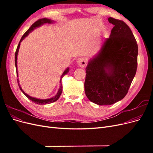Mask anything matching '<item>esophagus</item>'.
Wrapping results in <instances>:
<instances>
[{"mask_svg":"<svg viewBox=\"0 0 153 153\" xmlns=\"http://www.w3.org/2000/svg\"><path fill=\"white\" fill-rule=\"evenodd\" d=\"M77 64L79 65L80 67L84 68L86 66L87 59L85 57H79L77 59Z\"/></svg>","mask_w":153,"mask_h":153,"instance_id":"obj_1","label":"esophagus"}]
</instances>
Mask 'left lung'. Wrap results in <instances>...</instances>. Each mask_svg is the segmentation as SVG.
Returning <instances> with one entry per match:
<instances>
[{
    "mask_svg": "<svg viewBox=\"0 0 153 153\" xmlns=\"http://www.w3.org/2000/svg\"><path fill=\"white\" fill-rule=\"evenodd\" d=\"M108 22L114 25L109 38L85 68V94L99 105H112L123 99L137 69L138 45L130 28L112 17Z\"/></svg>",
    "mask_w": 153,
    "mask_h": 153,
    "instance_id": "obj_1",
    "label": "left lung"
}]
</instances>
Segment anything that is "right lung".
<instances>
[{
  "mask_svg": "<svg viewBox=\"0 0 153 153\" xmlns=\"http://www.w3.org/2000/svg\"><path fill=\"white\" fill-rule=\"evenodd\" d=\"M52 20H50L49 19H47V18H41V19H39L38 20H37L36 22H34V24L31 25V27H30V28L25 32V34L22 36V38H21V39L20 41V42H19V43H18V45L16 50V52H15V66H16V70H17V55H18V50H19L20 46V43L22 42V41L24 39L26 36H28V34L30 33V32L31 31L33 30L36 28V27H39L40 25H43V24H47V23H48V24H51V23H52ZM68 71H69V68H67L66 70L64 71L63 74H62V76H61V80H60V83H61V85H60V87H59V91L57 92V94L55 96V97H53V98H50V99H47V100H39V99L35 98H32V97H30L28 94H27L25 92H24V91L22 89L21 87L20 86L19 83H18V86H19V87H20L21 91L25 94V96L27 97V98H29L30 100H31L32 102H34V103L38 104V105H45V104H47V103L48 104V103H51L54 102V101H57L59 99L60 96H61V94L62 93V83H61V79H62V78L64 75H66V74L68 73ZM16 74H17V75H18L17 71H16Z\"/></svg>",
  "mask_w": 153,
  "mask_h": 153,
  "instance_id": "add662e5",
  "label": "right lung"
}]
</instances>
